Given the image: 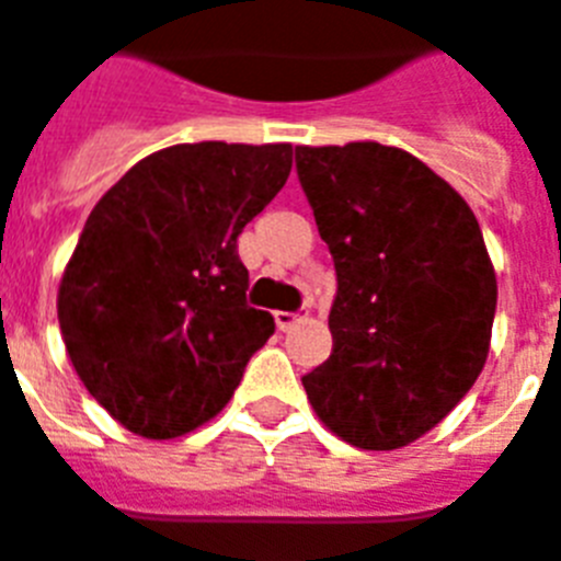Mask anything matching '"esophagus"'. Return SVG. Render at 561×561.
I'll return each mask as SVG.
<instances>
[{
    "label": "esophagus",
    "instance_id": "obj_1",
    "mask_svg": "<svg viewBox=\"0 0 561 561\" xmlns=\"http://www.w3.org/2000/svg\"><path fill=\"white\" fill-rule=\"evenodd\" d=\"M302 320V314H297V311H276V325H279L282 332H288V329H294V325Z\"/></svg>",
    "mask_w": 561,
    "mask_h": 561
}]
</instances>
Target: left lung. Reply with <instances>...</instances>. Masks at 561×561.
Returning <instances> with one entry per match:
<instances>
[{
	"mask_svg": "<svg viewBox=\"0 0 561 561\" xmlns=\"http://www.w3.org/2000/svg\"><path fill=\"white\" fill-rule=\"evenodd\" d=\"M297 174L337 273L332 355L302 387L341 439L392 451L439 425L486 364L497 282L483 232L401 148L299 145Z\"/></svg>",
	"mask_w": 561,
	"mask_h": 561,
	"instance_id": "obj_1",
	"label": "left lung"
}]
</instances>
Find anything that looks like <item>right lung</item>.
Segmentation results:
<instances>
[{"label":"right lung","mask_w":561,"mask_h":561,"mask_svg":"<svg viewBox=\"0 0 561 561\" xmlns=\"http://www.w3.org/2000/svg\"><path fill=\"white\" fill-rule=\"evenodd\" d=\"M294 148L171 145L145 157L83 224L57 320L90 396L148 439L194 431L273 334L247 306L238 236L279 194Z\"/></svg>","instance_id":"right-lung-1"}]
</instances>
